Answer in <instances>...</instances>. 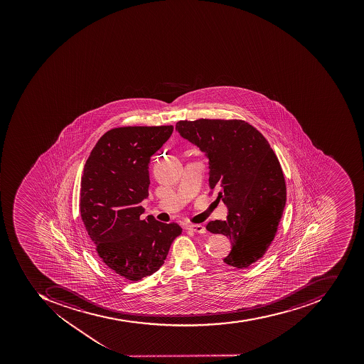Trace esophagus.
Returning <instances> with one entry per match:
<instances>
[{"mask_svg":"<svg viewBox=\"0 0 364 364\" xmlns=\"http://www.w3.org/2000/svg\"><path fill=\"white\" fill-rule=\"evenodd\" d=\"M189 230L193 232H198V234H205L206 228L203 225H189Z\"/></svg>","mask_w":364,"mask_h":364,"instance_id":"1","label":"esophagus"}]
</instances>
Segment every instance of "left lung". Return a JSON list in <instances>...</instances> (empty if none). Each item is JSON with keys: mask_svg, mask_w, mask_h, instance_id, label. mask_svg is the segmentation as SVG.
<instances>
[{"mask_svg": "<svg viewBox=\"0 0 364 364\" xmlns=\"http://www.w3.org/2000/svg\"><path fill=\"white\" fill-rule=\"evenodd\" d=\"M176 130L208 158L209 188L228 209L227 220L209 222L207 230L232 242L225 263L247 268L271 245L287 203L279 159L263 134L242 120H181Z\"/></svg>", "mask_w": 364, "mask_h": 364, "instance_id": "obj_1", "label": "left lung"}]
</instances>
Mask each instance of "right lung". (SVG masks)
Returning a JSON list of instances; mask_svg holds the SVG:
<instances>
[{
  "mask_svg": "<svg viewBox=\"0 0 364 364\" xmlns=\"http://www.w3.org/2000/svg\"><path fill=\"white\" fill-rule=\"evenodd\" d=\"M173 126L120 127L98 140L85 161L80 213L97 255L119 276L137 282L161 267L176 223L141 220L148 197L150 158L173 134Z\"/></svg>",
  "mask_w": 364,
  "mask_h": 364,
  "instance_id": "add662e5",
  "label": "right lung"
}]
</instances>
